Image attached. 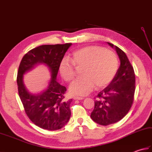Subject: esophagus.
<instances>
[{"label": "esophagus", "instance_id": "34e87169", "mask_svg": "<svg viewBox=\"0 0 152 152\" xmlns=\"http://www.w3.org/2000/svg\"><path fill=\"white\" fill-rule=\"evenodd\" d=\"M83 99H84V98L81 97V96H74V100H82Z\"/></svg>", "mask_w": 152, "mask_h": 152}]
</instances>
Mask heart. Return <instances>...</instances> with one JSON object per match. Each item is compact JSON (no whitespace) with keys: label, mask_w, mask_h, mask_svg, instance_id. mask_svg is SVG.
Instances as JSON below:
<instances>
[{"label":"heart","mask_w":152,"mask_h":152,"mask_svg":"<svg viewBox=\"0 0 152 152\" xmlns=\"http://www.w3.org/2000/svg\"><path fill=\"white\" fill-rule=\"evenodd\" d=\"M77 70H82L81 78L71 83L69 91L72 95H86L95 86L104 88L114 78L118 69V57L114 52L105 48L90 46L73 53L71 61L64 59L59 65V72L66 82H71L76 76Z\"/></svg>","instance_id":"1"}]
</instances>
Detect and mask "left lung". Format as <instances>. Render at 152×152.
<instances>
[{
    "mask_svg": "<svg viewBox=\"0 0 152 152\" xmlns=\"http://www.w3.org/2000/svg\"><path fill=\"white\" fill-rule=\"evenodd\" d=\"M107 43L115 50L120 66L110 83L95 97L91 118L101 125L115 124L125 117L133 104L135 91V74L127 56L118 46Z\"/></svg>",
    "mask_w": 152,
    "mask_h": 152,
    "instance_id": "left-lung-1",
    "label": "left lung"
}]
</instances>
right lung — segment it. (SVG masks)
Returning <instances> with one entry per match:
<instances>
[{"mask_svg":"<svg viewBox=\"0 0 152 152\" xmlns=\"http://www.w3.org/2000/svg\"><path fill=\"white\" fill-rule=\"evenodd\" d=\"M71 45L72 43H66L37 47L25 55L19 64L17 76L19 97L28 118L43 129H60L70 118V105L72 100L64 99L66 88L57 82V76L60 63ZM38 64H44L48 67L51 80L44 91L34 95L26 89L23 75Z\"/></svg>","mask_w":152,"mask_h":152,"instance_id":"1","label":"right lung"}]
</instances>
